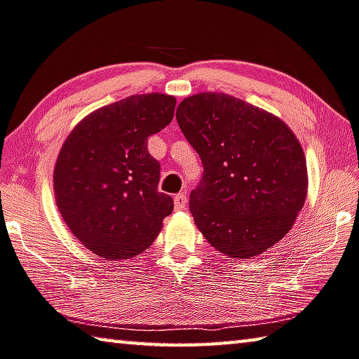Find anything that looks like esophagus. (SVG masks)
Here are the masks:
<instances>
[{
	"instance_id": "34e87169",
	"label": "esophagus",
	"mask_w": 359,
	"mask_h": 359,
	"mask_svg": "<svg viewBox=\"0 0 359 359\" xmlns=\"http://www.w3.org/2000/svg\"><path fill=\"white\" fill-rule=\"evenodd\" d=\"M187 196L184 193H180V194H175L174 196V207H175V210H182V208H184L185 205H187Z\"/></svg>"
}]
</instances>
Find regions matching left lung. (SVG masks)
Masks as SVG:
<instances>
[{
  "mask_svg": "<svg viewBox=\"0 0 359 359\" xmlns=\"http://www.w3.org/2000/svg\"><path fill=\"white\" fill-rule=\"evenodd\" d=\"M175 117L204 165L190 194L202 236L233 259L275 246L308 194L306 157L295 133L278 116L224 93L187 97Z\"/></svg>",
  "mask_w": 359,
  "mask_h": 359,
  "instance_id": "1",
  "label": "left lung"
}]
</instances>
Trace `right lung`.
<instances>
[{"label": "right lung", "instance_id": "obj_1", "mask_svg": "<svg viewBox=\"0 0 359 359\" xmlns=\"http://www.w3.org/2000/svg\"><path fill=\"white\" fill-rule=\"evenodd\" d=\"M175 97L130 95L95 109L64 141L53 172L57 210L78 242L107 260L146 251L171 215L147 138L172 121Z\"/></svg>", "mask_w": 359, "mask_h": 359}]
</instances>
